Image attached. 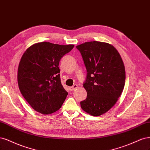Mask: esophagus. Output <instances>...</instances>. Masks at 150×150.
I'll return each instance as SVG.
<instances>
[{
    "instance_id": "1",
    "label": "esophagus",
    "mask_w": 150,
    "mask_h": 150,
    "mask_svg": "<svg viewBox=\"0 0 150 150\" xmlns=\"http://www.w3.org/2000/svg\"><path fill=\"white\" fill-rule=\"evenodd\" d=\"M78 87H79V86H78V85H74V86H71V87H70L69 88H70V91H74V90H75L76 88H77Z\"/></svg>"
}]
</instances>
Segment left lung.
<instances>
[{
  "instance_id": "left-lung-1",
  "label": "left lung",
  "mask_w": 150,
  "mask_h": 150,
  "mask_svg": "<svg viewBox=\"0 0 150 150\" xmlns=\"http://www.w3.org/2000/svg\"><path fill=\"white\" fill-rule=\"evenodd\" d=\"M87 71L83 87L86 98L80 102L87 113L98 117L117 103L125 83V69L119 52L108 43L93 41L77 45Z\"/></svg>"
}]
</instances>
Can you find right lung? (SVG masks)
<instances>
[{"label": "right lung", "instance_id": "1", "mask_svg": "<svg viewBox=\"0 0 150 150\" xmlns=\"http://www.w3.org/2000/svg\"><path fill=\"white\" fill-rule=\"evenodd\" d=\"M74 45L37 43L22 56L17 71L21 92L32 108L43 115L59 110L68 93L60 81L59 67L61 58Z\"/></svg>", "mask_w": 150, "mask_h": 150}]
</instances>
